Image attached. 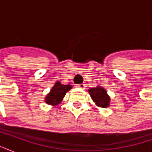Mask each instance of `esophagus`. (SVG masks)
Instances as JSON below:
<instances>
[{"instance_id": "esophagus-1", "label": "esophagus", "mask_w": 152, "mask_h": 152, "mask_svg": "<svg viewBox=\"0 0 152 152\" xmlns=\"http://www.w3.org/2000/svg\"><path fill=\"white\" fill-rule=\"evenodd\" d=\"M76 87L81 88V89H84V88H85V84H84V83H80V84H78Z\"/></svg>"}]
</instances>
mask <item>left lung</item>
Segmentation results:
<instances>
[{"label": "left lung", "instance_id": "8db88e82", "mask_svg": "<svg viewBox=\"0 0 152 152\" xmlns=\"http://www.w3.org/2000/svg\"><path fill=\"white\" fill-rule=\"evenodd\" d=\"M89 93L92 100L95 102L98 106L106 108L109 106L110 97L107 95L106 90L101 87H97L96 88L89 89Z\"/></svg>", "mask_w": 152, "mask_h": 152}]
</instances>
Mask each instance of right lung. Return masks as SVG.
<instances>
[{"label": "right lung", "instance_id": "obj_1", "mask_svg": "<svg viewBox=\"0 0 152 152\" xmlns=\"http://www.w3.org/2000/svg\"><path fill=\"white\" fill-rule=\"evenodd\" d=\"M72 88V86L68 84V85H64L57 81L55 83L51 89L50 92L49 93L46 98V102L50 104V105H57L61 102L63 98L65 95L67 91H69Z\"/></svg>", "mask_w": 152, "mask_h": 152}]
</instances>
